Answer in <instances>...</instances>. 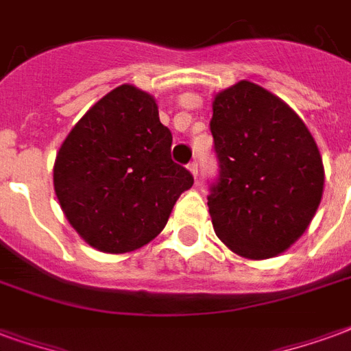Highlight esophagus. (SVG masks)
Here are the masks:
<instances>
[{"instance_id":"1","label":"esophagus","mask_w":351,"mask_h":351,"mask_svg":"<svg viewBox=\"0 0 351 351\" xmlns=\"http://www.w3.org/2000/svg\"><path fill=\"white\" fill-rule=\"evenodd\" d=\"M188 169H189V173H191V175H193L197 178V175H199V167H197V162L189 163Z\"/></svg>"}]
</instances>
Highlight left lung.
Instances as JSON below:
<instances>
[{"mask_svg":"<svg viewBox=\"0 0 351 351\" xmlns=\"http://www.w3.org/2000/svg\"><path fill=\"white\" fill-rule=\"evenodd\" d=\"M212 108L219 173L208 208L215 234L245 258H271L305 232L320 204L318 147L300 117L255 83L225 89Z\"/></svg>","mask_w":351,"mask_h":351,"instance_id":"left-lung-1","label":"left lung"}]
</instances>
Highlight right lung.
<instances>
[{
    "label": "right lung",
    "mask_w": 351,
    "mask_h": 351,
    "mask_svg": "<svg viewBox=\"0 0 351 351\" xmlns=\"http://www.w3.org/2000/svg\"><path fill=\"white\" fill-rule=\"evenodd\" d=\"M173 136L154 98L121 85L100 98L61 145L53 188L70 225L104 253H128L160 234L188 169L171 160Z\"/></svg>",
    "instance_id": "add662e5"
}]
</instances>
